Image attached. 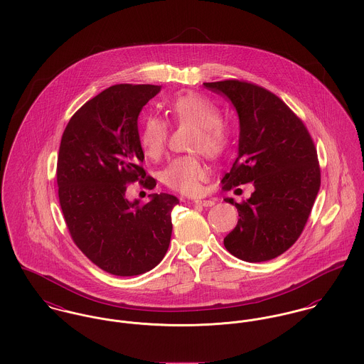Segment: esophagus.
I'll list each match as a JSON object with an SVG mask.
<instances>
[{
	"instance_id": "1",
	"label": "esophagus",
	"mask_w": 364,
	"mask_h": 364,
	"mask_svg": "<svg viewBox=\"0 0 364 364\" xmlns=\"http://www.w3.org/2000/svg\"><path fill=\"white\" fill-rule=\"evenodd\" d=\"M194 203H196L197 206H203V208H208V206L215 205V202L212 201V200H197V201H194Z\"/></svg>"
}]
</instances>
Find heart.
<instances>
[{
	"mask_svg": "<svg viewBox=\"0 0 364 364\" xmlns=\"http://www.w3.org/2000/svg\"><path fill=\"white\" fill-rule=\"evenodd\" d=\"M168 117L177 125H197L191 139V149L209 158L222 156L230 146V127L220 119L219 107L206 96L196 92L178 93L166 103ZM168 125L161 117L148 116L139 131V145L149 159H159L167 146ZM208 170L198 156L186 155L170 161L161 178L168 188L186 196H196L206 180Z\"/></svg>",
	"mask_w": 364,
	"mask_h": 364,
	"instance_id": "b5f03b06",
	"label": "heart"
}]
</instances>
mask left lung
I'll use <instances>...</instances> for the list:
<instances>
[{"mask_svg": "<svg viewBox=\"0 0 364 364\" xmlns=\"http://www.w3.org/2000/svg\"><path fill=\"white\" fill-rule=\"evenodd\" d=\"M226 95L240 119L239 156L222 178V190L252 183L250 200L235 202L237 226L226 250L247 262H262L289 250L309 220L321 184L314 141L301 119L271 90L239 80L206 82Z\"/></svg>", "mask_w": 364, "mask_h": 364, "instance_id": "1", "label": "left lung"}]
</instances>
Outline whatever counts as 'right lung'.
<instances>
[{"label": "right lung", "instance_id": "1", "mask_svg": "<svg viewBox=\"0 0 364 364\" xmlns=\"http://www.w3.org/2000/svg\"><path fill=\"white\" fill-rule=\"evenodd\" d=\"M159 90L132 83L105 89L75 112L60 144L57 184L67 229L96 267L116 277L151 271L170 244L177 197L155 194L144 205L125 198L131 183L156 186L142 167L136 122Z\"/></svg>", "mask_w": 364, "mask_h": 364}]
</instances>
